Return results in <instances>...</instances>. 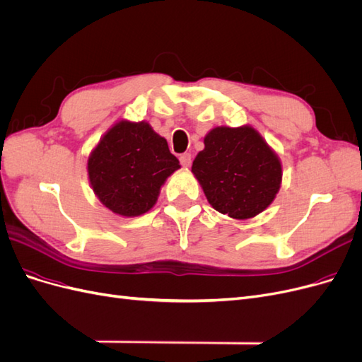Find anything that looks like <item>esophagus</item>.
I'll return each instance as SVG.
<instances>
[{"instance_id":"1","label":"esophagus","mask_w":362,"mask_h":362,"mask_svg":"<svg viewBox=\"0 0 362 362\" xmlns=\"http://www.w3.org/2000/svg\"><path fill=\"white\" fill-rule=\"evenodd\" d=\"M180 161H181V164H182L184 168H189L190 164H192V156L189 154V152H185V154L180 156Z\"/></svg>"}]
</instances>
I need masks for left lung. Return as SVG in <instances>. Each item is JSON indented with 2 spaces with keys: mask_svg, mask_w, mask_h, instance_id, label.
<instances>
[{
  "mask_svg": "<svg viewBox=\"0 0 362 362\" xmlns=\"http://www.w3.org/2000/svg\"><path fill=\"white\" fill-rule=\"evenodd\" d=\"M204 145L192 172L214 210L238 221L264 211L279 192L282 166L258 131L216 127Z\"/></svg>",
  "mask_w": 362,
  "mask_h": 362,
  "instance_id": "1",
  "label": "left lung"
}]
</instances>
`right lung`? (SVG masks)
I'll return each mask as SVG.
<instances>
[{"instance_id":"obj_1","label":"right lung","mask_w":362,"mask_h":362,"mask_svg":"<svg viewBox=\"0 0 362 362\" xmlns=\"http://www.w3.org/2000/svg\"><path fill=\"white\" fill-rule=\"evenodd\" d=\"M180 168L166 139L145 120H119L98 141L87 160V173L98 199L124 217L149 211L164 181Z\"/></svg>"}]
</instances>
